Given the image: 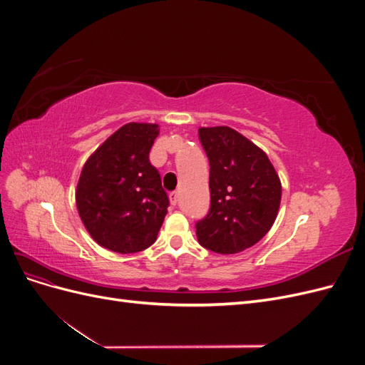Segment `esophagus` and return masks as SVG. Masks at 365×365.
Here are the masks:
<instances>
[{
	"label": "esophagus",
	"mask_w": 365,
	"mask_h": 365,
	"mask_svg": "<svg viewBox=\"0 0 365 365\" xmlns=\"http://www.w3.org/2000/svg\"><path fill=\"white\" fill-rule=\"evenodd\" d=\"M169 196H170V204L172 205L178 204V201H180V193L178 192H172Z\"/></svg>",
	"instance_id": "obj_1"
}]
</instances>
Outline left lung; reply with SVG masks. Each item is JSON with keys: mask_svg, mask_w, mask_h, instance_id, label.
<instances>
[{"mask_svg": "<svg viewBox=\"0 0 365 365\" xmlns=\"http://www.w3.org/2000/svg\"><path fill=\"white\" fill-rule=\"evenodd\" d=\"M210 163V208L196 222L200 244L217 254L244 251L268 233L282 184L262 149L228 126L197 130Z\"/></svg>", "mask_w": 365, "mask_h": 365, "instance_id": "left-lung-1", "label": "left lung"}]
</instances>
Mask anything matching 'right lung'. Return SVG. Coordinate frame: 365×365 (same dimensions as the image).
<instances>
[{
	"instance_id": "1",
	"label": "right lung",
	"mask_w": 365,
	"mask_h": 365,
	"mask_svg": "<svg viewBox=\"0 0 365 365\" xmlns=\"http://www.w3.org/2000/svg\"><path fill=\"white\" fill-rule=\"evenodd\" d=\"M158 125L128 123L85 163L76 192L77 210L98 245L120 254L157 240L169 207L160 172L149 161Z\"/></svg>"
}]
</instances>
